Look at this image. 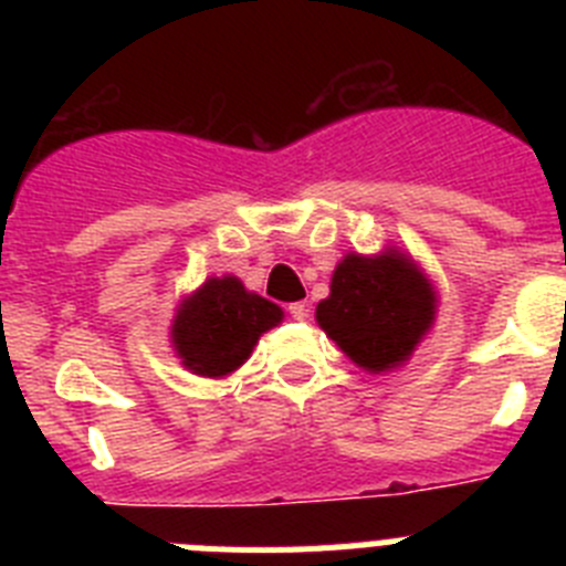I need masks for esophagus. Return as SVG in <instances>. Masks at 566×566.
<instances>
[{"label":"esophagus","instance_id":"1","mask_svg":"<svg viewBox=\"0 0 566 566\" xmlns=\"http://www.w3.org/2000/svg\"><path fill=\"white\" fill-rule=\"evenodd\" d=\"M289 314H292L294 319H306L308 317V306H306V303H292V306H289Z\"/></svg>","mask_w":566,"mask_h":566}]
</instances>
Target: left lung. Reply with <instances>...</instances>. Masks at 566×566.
<instances>
[{
	"instance_id": "1",
	"label": "left lung",
	"mask_w": 566,
	"mask_h": 566,
	"mask_svg": "<svg viewBox=\"0 0 566 566\" xmlns=\"http://www.w3.org/2000/svg\"><path fill=\"white\" fill-rule=\"evenodd\" d=\"M433 292L411 260L348 254L332 277V294L317 306V323L357 365L388 371L411 357L431 328Z\"/></svg>"
}]
</instances>
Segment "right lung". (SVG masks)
Masks as SVG:
<instances>
[{
  "mask_svg": "<svg viewBox=\"0 0 566 566\" xmlns=\"http://www.w3.org/2000/svg\"><path fill=\"white\" fill-rule=\"evenodd\" d=\"M280 319L283 312L266 297L247 292L238 277H212L178 312L172 343L195 374L223 377L243 365L260 334Z\"/></svg>",
  "mask_w": 566,
  "mask_h": 566,
  "instance_id": "obj_1",
  "label": "right lung"
}]
</instances>
